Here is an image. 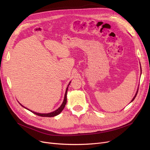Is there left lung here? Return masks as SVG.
Returning a JSON list of instances; mask_svg holds the SVG:
<instances>
[{"label":"left lung","instance_id":"1","mask_svg":"<svg viewBox=\"0 0 150 150\" xmlns=\"http://www.w3.org/2000/svg\"><path fill=\"white\" fill-rule=\"evenodd\" d=\"M141 72H142V70H141ZM138 90H139V88H138V89H137V92H136V95L134 96V98H132V100H131V102H132L135 99V98H136V96H137V92H138Z\"/></svg>","mask_w":150,"mask_h":150}]
</instances>
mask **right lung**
<instances>
[{
  "instance_id": "obj_1",
  "label": "right lung",
  "mask_w": 150,
  "mask_h": 150,
  "mask_svg": "<svg viewBox=\"0 0 150 150\" xmlns=\"http://www.w3.org/2000/svg\"><path fill=\"white\" fill-rule=\"evenodd\" d=\"M70 83H70H69L68 86H69ZM68 86H67V88H66V93H65V96H64V101H63L62 105H61V106H60L58 109H57L56 110V111H53V112H50V113H47V114L38 113V112H34V111H31V110L28 109L27 108H25V107H24L23 106H22L21 103H19V104H20L22 107H23L24 108H25V109H27L29 110V111H30L31 112H33V114H36V115H39V116H41V117H52L56 116V115H57L59 114L61 112V111H62L63 109L64 108V107H65V106H66V103H67V90H68Z\"/></svg>"
}]
</instances>
